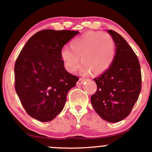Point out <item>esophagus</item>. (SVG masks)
<instances>
[{"mask_svg":"<svg viewBox=\"0 0 152 152\" xmlns=\"http://www.w3.org/2000/svg\"><path fill=\"white\" fill-rule=\"evenodd\" d=\"M84 81H85L84 79H83V78H80V79H79V81L76 82V85H77V86H80V85H81L84 82Z\"/></svg>","mask_w":152,"mask_h":152,"instance_id":"obj_1","label":"esophagus"}]
</instances>
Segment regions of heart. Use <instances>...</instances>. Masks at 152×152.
Masks as SVG:
<instances>
[{
  "label": "heart",
  "mask_w": 152,
  "mask_h": 152,
  "mask_svg": "<svg viewBox=\"0 0 152 152\" xmlns=\"http://www.w3.org/2000/svg\"><path fill=\"white\" fill-rule=\"evenodd\" d=\"M70 50L64 48L61 57L68 72L74 73L80 66L81 71L87 74L90 71L99 75L107 71L114 62L116 45L110 34L99 31H89L71 41Z\"/></svg>",
  "instance_id": "b5f03b06"
}]
</instances>
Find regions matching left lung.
<instances>
[{"label": "left lung", "instance_id": "left-lung-1", "mask_svg": "<svg viewBox=\"0 0 152 152\" xmlns=\"http://www.w3.org/2000/svg\"><path fill=\"white\" fill-rule=\"evenodd\" d=\"M108 32L115 42V58L107 71L94 79L97 89L91 102L102 119L117 123L128 116L138 100L141 73L138 57L126 39L113 30Z\"/></svg>", "mask_w": 152, "mask_h": 152}]
</instances>
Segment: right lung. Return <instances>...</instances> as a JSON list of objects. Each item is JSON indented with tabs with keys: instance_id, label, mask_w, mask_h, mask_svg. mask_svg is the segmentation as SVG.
<instances>
[{
	"instance_id": "add662e5",
	"label": "right lung",
	"mask_w": 152,
	"mask_h": 152,
	"mask_svg": "<svg viewBox=\"0 0 152 152\" xmlns=\"http://www.w3.org/2000/svg\"><path fill=\"white\" fill-rule=\"evenodd\" d=\"M78 31L44 29L27 41L14 66L15 89L27 114L41 122L62 111L79 77L67 72L61 57L63 47Z\"/></svg>"
}]
</instances>
